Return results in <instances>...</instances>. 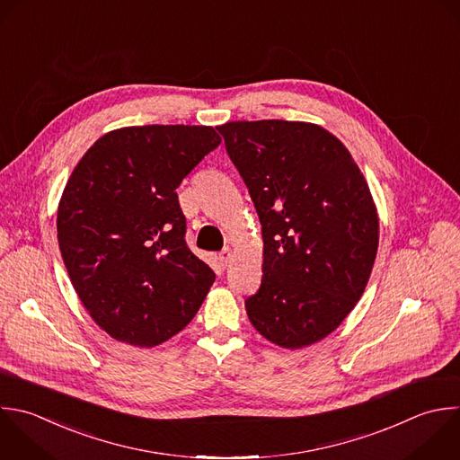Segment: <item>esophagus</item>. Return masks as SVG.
<instances>
[{
  "instance_id": "obj_1",
  "label": "esophagus",
  "mask_w": 460,
  "mask_h": 460,
  "mask_svg": "<svg viewBox=\"0 0 460 460\" xmlns=\"http://www.w3.org/2000/svg\"><path fill=\"white\" fill-rule=\"evenodd\" d=\"M230 257H232V250L230 248H223L221 252H219V262H221V266H228V262H230Z\"/></svg>"
}]
</instances>
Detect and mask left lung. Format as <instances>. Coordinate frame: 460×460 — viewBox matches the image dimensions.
<instances>
[{
	"instance_id": "left-lung-1",
	"label": "left lung",
	"mask_w": 460,
	"mask_h": 460,
	"mask_svg": "<svg viewBox=\"0 0 460 460\" xmlns=\"http://www.w3.org/2000/svg\"><path fill=\"white\" fill-rule=\"evenodd\" d=\"M262 225V282L244 305L271 343L300 349L331 334L368 282L379 221L347 147L309 122L217 128Z\"/></svg>"
}]
</instances>
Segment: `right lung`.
Wrapping results in <instances>:
<instances>
[{
	"instance_id": "1",
	"label": "right lung",
	"mask_w": 460,
	"mask_h": 460,
	"mask_svg": "<svg viewBox=\"0 0 460 460\" xmlns=\"http://www.w3.org/2000/svg\"><path fill=\"white\" fill-rule=\"evenodd\" d=\"M210 126H135L101 137L58 210L59 250L90 316L111 338L155 347L201 307L216 273L185 243L176 189L217 146Z\"/></svg>"
}]
</instances>
